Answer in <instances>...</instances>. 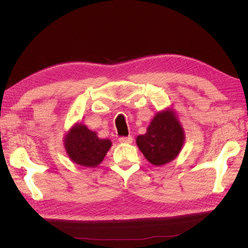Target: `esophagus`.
<instances>
[{"label":"esophagus","instance_id":"34e87169","mask_svg":"<svg viewBox=\"0 0 248 248\" xmlns=\"http://www.w3.org/2000/svg\"><path fill=\"white\" fill-rule=\"evenodd\" d=\"M119 141L122 142V144H130L132 142V137H123V138H120Z\"/></svg>","mask_w":248,"mask_h":248}]
</instances>
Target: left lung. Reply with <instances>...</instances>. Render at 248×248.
Returning a JSON list of instances; mask_svg holds the SVG:
<instances>
[{
	"label": "left lung",
	"instance_id": "1",
	"mask_svg": "<svg viewBox=\"0 0 248 248\" xmlns=\"http://www.w3.org/2000/svg\"><path fill=\"white\" fill-rule=\"evenodd\" d=\"M184 141V129L172 108L157 112L148 126L147 132L137 138L140 152L155 167L174 160L181 152Z\"/></svg>",
	"mask_w": 248,
	"mask_h": 248
}]
</instances>
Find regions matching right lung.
Here are the masks:
<instances>
[{
	"mask_svg": "<svg viewBox=\"0 0 248 248\" xmlns=\"http://www.w3.org/2000/svg\"><path fill=\"white\" fill-rule=\"evenodd\" d=\"M63 145L71 161L81 167L96 168L106 157L111 141L99 139L97 132L85 124L76 123L65 134Z\"/></svg>",
	"mask_w": 248,
	"mask_h": 248,
	"instance_id": "right-lung-1",
	"label": "right lung"
}]
</instances>
